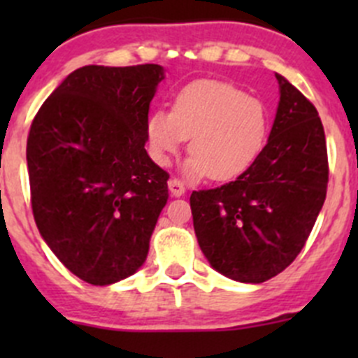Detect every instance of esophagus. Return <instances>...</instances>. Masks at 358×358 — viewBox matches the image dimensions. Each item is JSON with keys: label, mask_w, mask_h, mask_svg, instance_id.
<instances>
[{"label": "esophagus", "mask_w": 358, "mask_h": 358, "mask_svg": "<svg viewBox=\"0 0 358 358\" xmlns=\"http://www.w3.org/2000/svg\"><path fill=\"white\" fill-rule=\"evenodd\" d=\"M168 187H169V192H171L175 197H180V196H183V194H185V185H183L182 180L171 178L168 182Z\"/></svg>", "instance_id": "esophagus-1"}]
</instances>
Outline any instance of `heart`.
Masks as SVG:
<instances>
[{
	"instance_id": "heart-1",
	"label": "heart",
	"mask_w": 358,
	"mask_h": 358,
	"mask_svg": "<svg viewBox=\"0 0 358 358\" xmlns=\"http://www.w3.org/2000/svg\"><path fill=\"white\" fill-rule=\"evenodd\" d=\"M268 129L270 112L262 100L230 83L199 79L176 93L171 112L150 114L147 142L154 161L166 164L190 138L187 175L223 182L256 161Z\"/></svg>"
}]
</instances>
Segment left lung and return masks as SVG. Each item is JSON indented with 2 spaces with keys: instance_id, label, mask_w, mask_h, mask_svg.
Masks as SVG:
<instances>
[{
  "instance_id": "obj_1",
  "label": "left lung",
  "mask_w": 358,
  "mask_h": 358,
  "mask_svg": "<svg viewBox=\"0 0 358 358\" xmlns=\"http://www.w3.org/2000/svg\"><path fill=\"white\" fill-rule=\"evenodd\" d=\"M280 102L268 142L234 182L194 190L199 246L216 272L259 284L299 255L326 201L329 162L313 103L275 74Z\"/></svg>"
}]
</instances>
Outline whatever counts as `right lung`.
<instances>
[{
	"instance_id": "add662e5",
	"label": "right lung",
	"mask_w": 358,
	"mask_h": 358,
	"mask_svg": "<svg viewBox=\"0 0 358 358\" xmlns=\"http://www.w3.org/2000/svg\"><path fill=\"white\" fill-rule=\"evenodd\" d=\"M157 64L86 66L69 74L32 119L31 206L39 234L93 286L143 265L169 175L145 150Z\"/></svg>"
}]
</instances>
